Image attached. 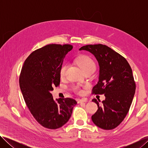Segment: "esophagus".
Here are the masks:
<instances>
[{"mask_svg": "<svg viewBox=\"0 0 148 148\" xmlns=\"http://www.w3.org/2000/svg\"><path fill=\"white\" fill-rule=\"evenodd\" d=\"M87 101V99H77V102L78 103H82V102H86Z\"/></svg>", "mask_w": 148, "mask_h": 148, "instance_id": "obj_1", "label": "esophagus"}]
</instances>
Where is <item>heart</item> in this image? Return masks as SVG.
Returning a JSON list of instances; mask_svg holds the SVG:
<instances>
[{
    "instance_id": "b5f03b06",
    "label": "heart",
    "mask_w": 148,
    "mask_h": 148,
    "mask_svg": "<svg viewBox=\"0 0 148 148\" xmlns=\"http://www.w3.org/2000/svg\"><path fill=\"white\" fill-rule=\"evenodd\" d=\"M77 63L83 71V72H85V71L89 70L94 71L96 69V64L95 63V62H94L90 57L86 56H82L78 57L77 60ZM66 69V64H63L61 66L59 71V75L61 78H63L65 76ZM73 89L75 91L78 92V93L82 92V90L79 89L78 86H75L73 88Z\"/></svg>"
}]
</instances>
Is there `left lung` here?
<instances>
[{
	"instance_id": "obj_1",
	"label": "left lung",
	"mask_w": 148,
	"mask_h": 148,
	"mask_svg": "<svg viewBox=\"0 0 148 148\" xmlns=\"http://www.w3.org/2000/svg\"><path fill=\"white\" fill-rule=\"evenodd\" d=\"M79 50L88 51L96 57L99 75L92 93L106 97L101 104L100 100H92L98 107L91 117L92 122L102 129L112 130L126 117L135 95L136 84L131 66L123 57L103 44L84 46Z\"/></svg>"
}]
</instances>
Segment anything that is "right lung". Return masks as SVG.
Instances as JSON below:
<instances>
[{"label":"right lung","mask_w":148,"mask_h":148,"mask_svg":"<svg viewBox=\"0 0 148 148\" xmlns=\"http://www.w3.org/2000/svg\"><path fill=\"white\" fill-rule=\"evenodd\" d=\"M69 44H49L33 52L24 62L19 83L26 104L42 127H62L70 119L77 101L71 98L56 99L51 91L60 82L59 71Z\"/></svg>","instance_id":"right-lung-1"}]
</instances>
